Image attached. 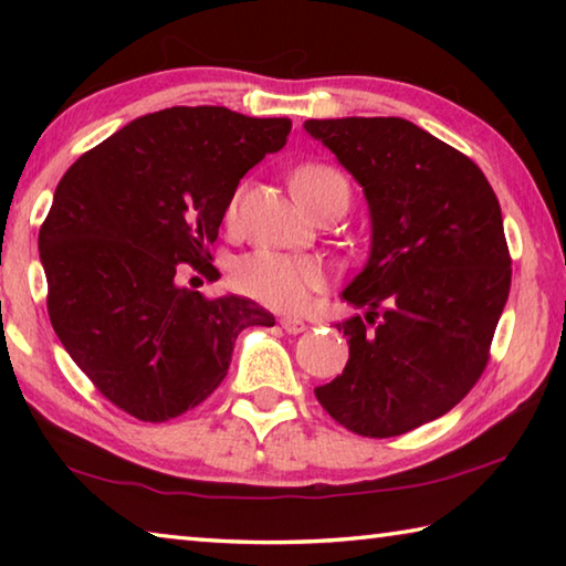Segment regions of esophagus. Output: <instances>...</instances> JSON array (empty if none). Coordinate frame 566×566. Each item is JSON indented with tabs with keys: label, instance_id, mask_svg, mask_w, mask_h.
<instances>
[{
	"label": "esophagus",
	"instance_id": "1",
	"mask_svg": "<svg viewBox=\"0 0 566 566\" xmlns=\"http://www.w3.org/2000/svg\"><path fill=\"white\" fill-rule=\"evenodd\" d=\"M280 324H282V329H284L286 334H302V332L306 329L304 319H300V317H282Z\"/></svg>",
	"mask_w": 566,
	"mask_h": 566
}]
</instances>
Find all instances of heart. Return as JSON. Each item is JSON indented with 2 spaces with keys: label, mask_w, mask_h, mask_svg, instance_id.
<instances>
[{
  "label": "heart",
  "mask_w": 566,
  "mask_h": 566,
  "mask_svg": "<svg viewBox=\"0 0 566 566\" xmlns=\"http://www.w3.org/2000/svg\"><path fill=\"white\" fill-rule=\"evenodd\" d=\"M292 187L296 197L317 212L332 199L347 197L349 199V185L342 171L329 165H304L294 171ZM239 205V191L229 199L227 219L234 222ZM232 286L249 296V300L260 302L264 306L282 312H296L310 302L314 292L327 286V270L314 256H300V254H282V252H252L239 260L232 266Z\"/></svg>",
  "instance_id": "1"
}]
</instances>
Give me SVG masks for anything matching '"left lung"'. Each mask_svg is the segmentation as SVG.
Masks as SVG:
<instances>
[{"mask_svg": "<svg viewBox=\"0 0 566 566\" xmlns=\"http://www.w3.org/2000/svg\"><path fill=\"white\" fill-rule=\"evenodd\" d=\"M364 187L371 254L342 292L347 367L314 389L349 432L387 439L447 415L490 361L512 256L484 171L399 117L306 119Z\"/></svg>", "mask_w": 566, "mask_h": 566, "instance_id": "1", "label": "left lung"}]
</instances>
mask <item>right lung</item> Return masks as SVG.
I'll return each instance as SVG.
<instances>
[{"label":"right lung","instance_id":"obj_1","mask_svg":"<svg viewBox=\"0 0 566 566\" xmlns=\"http://www.w3.org/2000/svg\"><path fill=\"white\" fill-rule=\"evenodd\" d=\"M290 132L286 117L171 107L64 171L40 227L46 312L114 407L142 421L185 415L222 385L237 334L274 324L252 300H209L177 276L217 272L212 247L239 179Z\"/></svg>","mask_w":566,"mask_h":566}]
</instances>
